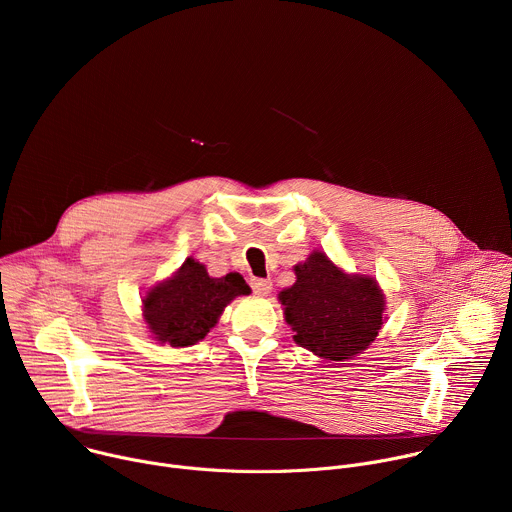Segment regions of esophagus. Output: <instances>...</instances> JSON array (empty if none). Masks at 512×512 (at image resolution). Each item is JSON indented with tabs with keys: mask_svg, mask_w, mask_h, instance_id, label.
<instances>
[{
	"mask_svg": "<svg viewBox=\"0 0 512 512\" xmlns=\"http://www.w3.org/2000/svg\"><path fill=\"white\" fill-rule=\"evenodd\" d=\"M251 287L257 296H267L271 291V281L269 279H251Z\"/></svg>",
	"mask_w": 512,
	"mask_h": 512,
	"instance_id": "1",
	"label": "esophagus"
}]
</instances>
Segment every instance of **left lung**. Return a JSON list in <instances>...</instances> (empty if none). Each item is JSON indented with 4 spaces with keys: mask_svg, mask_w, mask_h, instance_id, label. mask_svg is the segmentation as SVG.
Segmentation results:
<instances>
[{
    "mask_svg": "<svg viewBox=\"0 0 512 512\" xmlns=\"http://www.w3.org/2000/svg\"><path fill=\"white\" fill-rule=\"evenodd\" d=\"M296 277L279 300L300 346L340 362L377 338L385 300L373 277L346 275L320 251L296 265Z\"/></svg>",
    "mask_w": 512,
    "mask_h": 512,
    "instance_id": "1",
    "label": "left lung"
}]
</instances>
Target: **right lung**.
<instances>
[{
  "label": "right lung",
  "instance_id": "right-lung-1",
  "mask_svg": "<svg viewBox=\"0 0 512 512\" xmlns=\"http://www.w3.org/2000/svg\"><path fill=\"white\" fill-rule=\"evenodd\" d=\"M245 294L249 285L239 273L214 279L204 265L186 259L172 279L145 296L143 316L160 342L192 346L210 332L231 300Z\"/></svg>",
  "mask_w": 512,
  "mask_h": 512
}]
</instances>
